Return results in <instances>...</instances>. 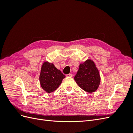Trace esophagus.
<instances>
[{
  "label": "esophagus",
  "mask_w": 133,
  "mask_h": 133,
  "mask_svg": "<svg viewBox=\"0 0 133 133\" xmlns=\"http://www.w3.org/2000/svg\"><path fill=\"white\" fill-rule=\"evenodd\" d=\"M73 76V75L72 74H68L66 75V76H67V77H72Z\"/></svg>",
  "instance_id": "34e87169"
}]
</instances>
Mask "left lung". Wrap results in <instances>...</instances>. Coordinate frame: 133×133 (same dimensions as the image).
I'll return each mask as SVG.
<instances>
[{"instance_id": "obj_1", "label": "left lung", "mask_w": 133, "mask_h": 133, "mask_svg": "<svg viewBox=\"0 0 133 133\" xmlns=\"http://www.w3.org/2000/svg\"><path fill=\"white\" fill-rule=\"evenodd\" d=\"M74 80L84 91L89 93L95 92L100 85V76L94 62L91 59H88L80 64Z\"/></svg>"}]
</instances>
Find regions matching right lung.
Segmentation results:
<instances>
[{
  "mask_svg": "<svg viewBox=\"0 0 133 133\" xmlns=\"http://www.w3.org/2000/svg\"><path fill=\"white\" fill-rule=\"evenodd\" d=\"M60 70L57 69L53 63L45 62L42 66L39 76L40 84L43 89L47 92L55 91L65 78Z\"/></svg>",
  "mask_w": 133,
  "mask_h": 133,
  "instance_id": "obj_1",
  "label": "right lung"
}]
</instances>
